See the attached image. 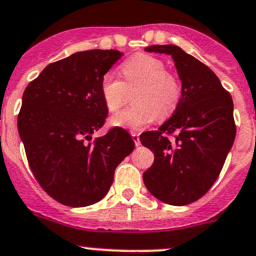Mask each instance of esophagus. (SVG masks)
Returning a JSON list of instances; mask_svg holds the SVG:
<instances>
[{"instance_id":"obj_1","label":"esophagus","mask_w":256,"mask_h":256,"mask_svg":"<svg viewBox=\"0 0 256 256\" xmlns=\"http://www.w3.org/2000/svg\"><path fill=\"white\" fill-rule=\"evenodd\" d=\"M132 138H133V140H134V143H136V146H140V134H138V133H136V132H132Z\"/></svg>"}]
</instances>
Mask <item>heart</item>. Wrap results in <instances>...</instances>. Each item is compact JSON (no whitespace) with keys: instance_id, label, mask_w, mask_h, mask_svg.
Listing matches in <instances>:
<instances>
[{"instance_id":"obj_1","label":"heart","mask_w":256,"mask_h":256,"mask_svg":"<svg viewBox=\"0 0 256 256\" xmlns=\"http://www.w3.org/2000/svg\"><path fill=\"white\" fill-rule=\"evenodd\" d=\"M126 82L106 72L100 80V96L109 112L114 113L122 106L126 86H140L133 102L136 106L112 116L113 126L140 130L156 119H167L176 112L182 98V86L174 74L167 72L166 64L158 58L137 54L122 65Z\"/></svg>"}]
</instances>
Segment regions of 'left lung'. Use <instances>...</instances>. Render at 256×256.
Segmentation results:
<instances>
[{
	"label": "left lung",
	"mask_w": 256,
	"mask_h": 256,
	"mask_svg": "<svg viewBox=\"0 0 256 256\" xmlns=\"http://www.w3.org/2000/svg\"><path fill=\"white\" fill-rule=\"evenodd\" d=\"M144 50L171 55L182 98L158 130L140 134L142 144L154 153L143 182L162 202L184 206L202 197L222 170L236 134L234 103L215 72L178 46L152 45ZM163 132H174V142Z\"/></svg>",
	"instance_id": "8db88e82"
}]
</instances>
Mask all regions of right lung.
Wrapping results in <instances>:
<instances>
[{
    "label": "right lung",
    "instance_id": "add662e5",
    "mask_svg": "<svg viewBox=\"0 0 256 256\" xmlns=\"http://www.w3.org/2000/svg\"><path fill=\"white\" fill-rule=\"evenodd\" d=\"M122 56L118 50L79 51L48 64L25 89L18 134L34 176L62 205L100 201L116 166L134 150L130 133L118 126L90 142L108 114L100 80Z\"/></svg>",
    "mask_w": 256,
    "mask_h": 256
}]
</instances>
